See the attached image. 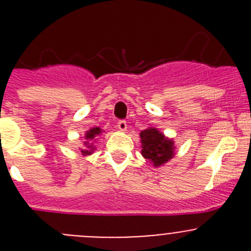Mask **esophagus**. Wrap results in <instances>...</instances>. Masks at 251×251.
Masks as SVG:
<instances>
[{
    "instance_id": "34e87169",
    "label": "esophagus",
    "mask_w": 251,
    "mask_h": 251,
    "mask_svg": "<svg viewBox=\"0 0 251 251\" xmlns=\"http://www.w3.org/2000/svg\"><path fill=\"white\" fill-rule=\"evenodd\" d=\"M117 128H118L121 132H126V130H127V122L119 121L118 123H117Z\"/></svg>"
}]
</instances>
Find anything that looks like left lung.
<instances>
[{
	"label": "left lung",
	"instance_id": "obj_1",
	"mask_svg": "<svg viewBox=\"0 0 251 251\" xmlns=\"http://www.w3.org/2000/svg\"><path fill=\"white\" fill-rule=\"evenodd\" d=\"M142 156L150 159L154 167L162 166L175 156V142L165 137L157 128H147L139 133Z\"/></svg>",
	"mask_w": 251,
	"mask_h": 251
}]
</instances>
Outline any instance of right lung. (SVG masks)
<instances>
[{
    "instance_id": "add662e5",
    "label": "right lung",
    "mask_w": 251,
    "mask_h": 251,
    "mask_svg": "<svg viewBox=\"0 0 251 251\" xmlns=\"http://www.w3.org/2000/svg\"><path fill=\"white\" fill-rule=\"evenodd\" d=\"M101 129L99 127H94L92 128V129H89L88 132L85 133V142H84V150H81L80 152L83 153V156H89V154H92L93 151L95 150L94 147V141L97 139V137H99L101 134Z\"/></svg>"
}]
</instances>
